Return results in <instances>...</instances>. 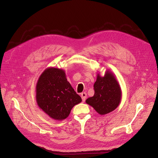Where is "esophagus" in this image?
<instances>
[{"label":"esophagus","mask_w":158,"mask_h":158,"mask_svg":"<svg viewBox=\"0 0 158 158\" xmlns=\"http://www.w3.org/2000/svg\"><path fill=\"white\" fill-rule=\"evenodd\" d=\"M81 97H82V102H84L85 101V99H86V97H87V94L85 92H83L81 94Z\"/></svg>","instance_id":"34e87169"}]
</instances>
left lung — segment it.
<instances>
[{
	"label": "left lung",
	"instance_id": "obj_1",
	"mask_svg": "<svg viewBox=\"0 0 158 158\" xmlns=\"http://www.w3.org/2000/svg\"><path fill=\"white\" fill-rule=\"evenodd\" d=\"M94 95L85 100L99 114H107L114 111L121 102V89L113 74L107 71L103 77L99 74L94 85Z\"/></svg>",
	"mask_w": 158,
	"mask_h": 158
}]
</instances>
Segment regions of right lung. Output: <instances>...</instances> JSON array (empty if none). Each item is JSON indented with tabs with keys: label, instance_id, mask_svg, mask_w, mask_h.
Masks as SVG:
<instances>
[{
	"label": "right lung",
	"instance_id": "1",
	"mask_svg": "<svg viewBox=\"0 0 158 158\" xmlns=\"http://www.w3.org/2000/svg\"><path fill=\"white\" fill-rule=\"evenodd\" d=\"M36 101L51 118L61 121L82 99L67 81L64 70L51 67L44 71L37 81Z\"/></svg>",
	"mask_w": 158,
	"mask_h": 158
}]
</instances>
